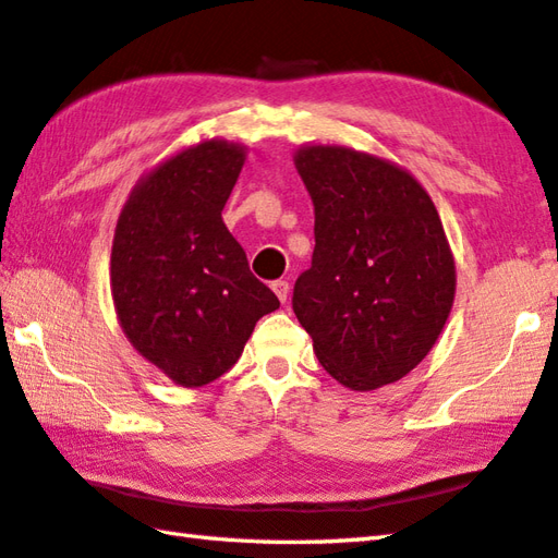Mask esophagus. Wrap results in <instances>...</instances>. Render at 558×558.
Masks as SVG:
<instances>
[{"instance_id": "esophagus-1", "label": "esophagus", "mask_w": 558, "mask_h": 558, "mask_svg": "<svg viewBox=\"0 0 558 558\" xmlns=\"http://www.w3.org/2000/svg\"><path fill=\"white\" fill-rule=\"evenodd\" d=\"M271 289H274V294L279 296L281 304H287V299H289V281L287 279H277L271 284Z\"/></svg>"}]
</instances>
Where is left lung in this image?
Instances as JSON below:
<instances>
[{
    "label": "left lung",
    "instance_id": "obj_1",
    "mask_svg": "<svg viewBox=\"0 0 558 558\" xmlns=\"http://www.w3.org/2000/svg\"><path fill=\"white\" fill-rule=\"evenodd\" d=\"M316 247L294 314L318 363L355 392L412 373L441 336L456 264L434 201L412 173L345 146H304Z\"/></svg>",
    "mask_w": 558,
    "mask_h": 558
}]
</instances>
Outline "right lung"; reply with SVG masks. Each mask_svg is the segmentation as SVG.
Segmentation results:
<instances>
[{
    "instance_id": "right-lung-1",
    "label": "right lung",
    "mask_w": 558,
    "mask_h": 558,
    "mask_svg": "<svg viewBox=\"0 0 558 558\" xmlns=\"http://www.w3.org/2000/svg\"><path fill=\"white\" fill-rule=\"evenodd\" d=\"M242 163L240 144L189 146L134 185L117 220V318L136 353L181 387L228 373L257 320L279 308L222 222Z\"/></svg>"
}]
</instances>
